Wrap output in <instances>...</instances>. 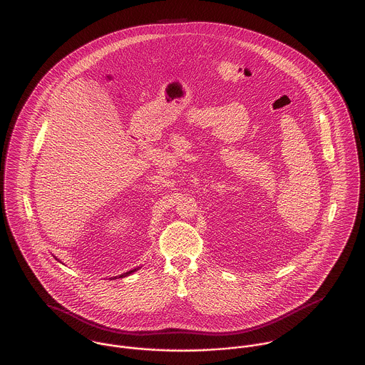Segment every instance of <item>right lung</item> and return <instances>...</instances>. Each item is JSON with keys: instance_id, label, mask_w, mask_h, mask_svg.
<instances>
[{"instance_id": "obj_1", "label": "right lung", "mask_w": 365, "mask_h": 365, "mask_svg": "<svg viewBox=\"0 0 365 365\" xmlns=\"http://www.w3.org/2000/svg\"><path fill=\"white\" fill-rule=\"evenodd\" d=\"M58 259V258H56ZM135 271H138V268H135V269H132V271H129V272H125V274H122V275H119V277H115L113 279H116V278H125V277H129L130 274H133Z\"/></svg>"}]
</instances>
